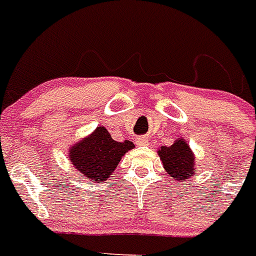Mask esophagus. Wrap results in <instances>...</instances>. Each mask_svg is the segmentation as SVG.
Masks as SVG:
<instances>
[{
  "mask_svg": "<svg viewBox=\"0 0 256 256\" xmlns=\"http://www.w3.org/2000/svg\"><path fill=\"white\" fill-rule=\"evenodd\" d=\"M135 142H136L138 146H147V144H148V140H147L146 136H138Z\"/></svg>",
  "mask_w": 256,
  "mask_h": 256,
  "instance_id": "34e87169",
  "label": "esophagus"
}]
</instances>
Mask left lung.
I'll return each instance as SVG.
<instances>
[{"mask_svg": "<svg viewBox=\"0 0 256 256\" xmlns=\"http://www.w3.org/2000/svg\"><path fill=\"white\" fill-rule=\"evenodd\" d=\"M163 168L174 182H189L194 175L196 156L182 136L178 138L171 146H162L158 150Z\"/></svg>", "mask_w": 256, "mask_h": 256, "instance_id": "8db88e82", "label": "left lung"}]
</instances>
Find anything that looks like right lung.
Returning <instances> with one entry per match:
<instances>
[{
	"mask_svg": "<svg viewBox=\"0 0 256 256\" xmlns=\"http://www.w3.org/2000/svg\"><path fill=\"white\" fill-rule=\"evenodd\" d=\"M130 140H114L106 128L98 126L68 150V158L78 176L88 182H104L110 178L124 154L134 148Z\"/></svg>",
	"mask_w": 256,
	"mask_h": 256,
	"instance_id": "obj_1",
	"label": "right lung"
}]
</instances>
